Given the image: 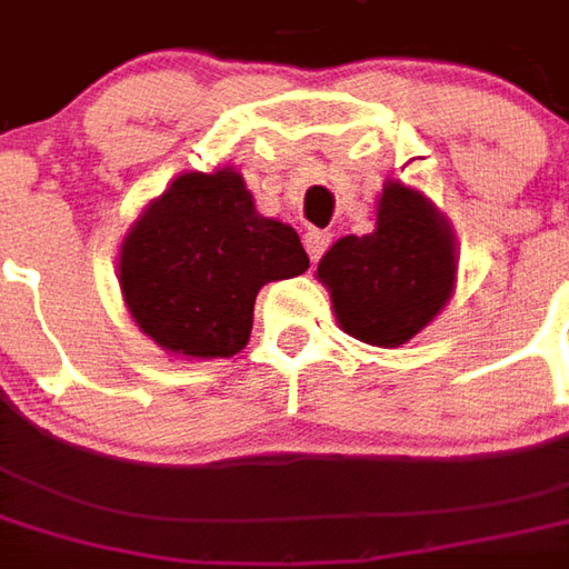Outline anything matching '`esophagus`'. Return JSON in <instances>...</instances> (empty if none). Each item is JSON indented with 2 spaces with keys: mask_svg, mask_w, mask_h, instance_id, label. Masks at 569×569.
<instances>
[{
  "mask_svg": "<svg viewBox=\"0 0 569 569\" xmlns=\"http://www.w3.org/2000/svg\"><path fill=\"white\" fill-rule=\"evenodd\" d=\"M329 243H332V234H326V231H308V234H305V249H308V256L313 264L322 259V252L329 249Z\"/></svg>",
  "mask_w": 569,
  "mask_h": 569,
  "instance_id": "obj_1",
  "label": "esophagus"
}]
</instances>
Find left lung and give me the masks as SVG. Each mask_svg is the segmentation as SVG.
<instances>
[{
  "label": "left lung",
  "instance_id": "1",
  "mask_svg": "<svg viewBox=\"0 0 569 569\" xmlns=\"http://www.w3.org/2000/svg\"><path fill=\"white\" fill-rule=\"evenodd\" d=\"M338 326L357 341L399 347L436 320L457 280L448 219L420 191L387 182L371 234H347L317 264Z\"/></svg>",
  "mask_w": 569,
  "mask_h": 569
}]
</instances>
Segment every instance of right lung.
<instances>
[{
    "mask_svg": "<svg viewBox=\"0 0 569 569\" xmlns=\"http://www.w3.org/2000/svg\"><path fill=\"white\" fill-rule=\"evenodd\" d=\"M310 268L296 228L256 212L243 176L182 173L130 224L118 283L130 317L167 353H240L264 283Z\"/></svg>",
    "mask_w": 569,
    "mask_h": 569,
    "instance_id": "obj_1",
    "label": "right lung"
}]
</instances>
